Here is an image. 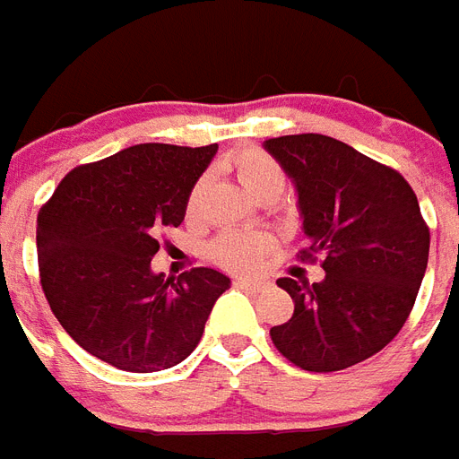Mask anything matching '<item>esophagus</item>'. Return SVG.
Listing matches in <instances>:
<instances>
[{
	"label": "esophagus",
	"mask_w": 459,
	"mask_h": 459,
	"mask_svg": "<svg viewBox=\"0 0 459 459\" xmlns=\"http://www.w3.org/2000/svg\"><path fill=\"white\" fill-rule=\"evenodd\" d=\"M236 286L238 288H247V290H264L266 281H262V279H238Z\"/></svg>",
	"instance_id": "34e87169"
}]
</instances>
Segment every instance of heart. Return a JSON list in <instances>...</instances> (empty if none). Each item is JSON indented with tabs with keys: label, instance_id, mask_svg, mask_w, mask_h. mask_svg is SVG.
I'll use <instances>...</instances> for the list:
<instances>
[{
	"label": "heart",
	"instance_id": "obj_1",
	"mask_svg": "<svg viewBox=\"0 0 459 459\" xmlns=\"http://www.w3.org/2000/svg\"><path fill=\"white\" fill-rule=\"evenodd\" d=\"M226 166L240 180V186L257 200H276L286 186L283 166L262 147H240L229 154ZM204 190H207V176H200L187 193V221H195L200 214ZM272 245V238L259 230H226L212 243L209 252H212L214 262L230 272H252L269 255Z\"/></svg>",
	"mask_w": 459,
	"mask_h": 459
}]
</instances>
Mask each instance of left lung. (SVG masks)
I'll use <instances>...</instances> for the list:
<instances>
[{
	"label": "left lung",
	"mask_w": 459,
	"mask_h": 459,
	"mask_svg": "<svg viewBox=\"0 0 459 459\" xmlns=\"http://www.w3.org/2000/svg\"><path fill=\"white\" fill-rule=\"evenodd\" d=\"M298 190L309 247L326 279H279L293 316L272 328L288 362L307 371H341L364 362L398 335L412 312L429 262V226L420 202L391 166L341 140L302 133L264 143Z\"/></svg>",
	"instance_id": "left-lung-1"
}]
</instances>
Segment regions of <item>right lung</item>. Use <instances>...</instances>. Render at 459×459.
<instances>
[{
    "instance_id": "right-lung-1",
    "label": "right lung",
    "mask_w": 459,
    "mask_h": 459,
    "mask_svg": "<svg viewBox=\"0 0 459 459\" xmlns=\"http://www.w3.org/2000/svg\"><path fill=\"white\" fill-rule=\"evenodd\" d=\"M219 145L145 143L75 166L38 214L39 283L82 350L135 374L183 362L200 342L226 273L152 272L159 233L180 226L186 200Z\"/></svg>"
}]
</instances>
